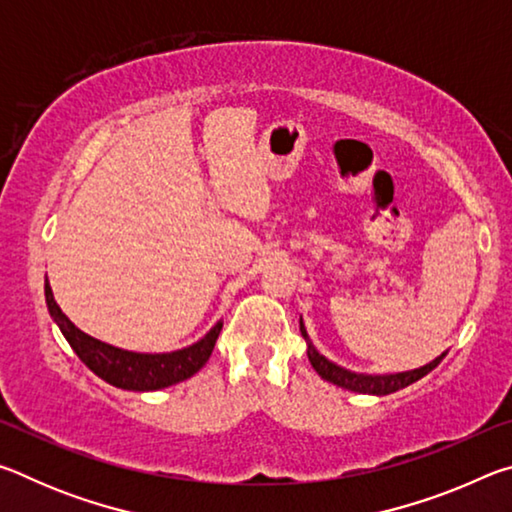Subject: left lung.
Returning <instances> with one entry per match:
<instances>
[{
    "label": "left lung",
    "mask_w": 512,
    "mask_h": 512,
    "mask_svg": "<svg viewBox=\"0 0 512 512\" xmlns=\"http://www.w3.org/2000/svg\"><path fill=\"white\" fill-rule=\"evenodd\" d=\"M300 332L307 341V357L318 375L327 381H332V384L348 388V391H354V393H368V395L395 393V391H400V388H406L409 384H413V381L422 379L424 375H429V372L445 359V354H443V357L433 359L431 363H427V366L411 370V372H400V375H377V377L375 375H357V372H350L341 366H336V363L327 361L323 354H318L314 345L309 343L307 329H305V325H302V320H300Z\"/></svg>",
    "instance_id": "left-lung-1"
}]
</instances>
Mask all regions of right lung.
<instances>
[{"instance_id":"1","label":"right lung","mask_w":512,"mask_h":512,"mask_svg":"<svg viewBox=\"0 0 512 512\" xmlns=\"http://www.w3.org/2000/svg\"><path fill=\"white\" fill-rule=\"evenodd\" d=\"M45 298L51 318L56 320L60 332L72 345V350L79 354V359L88 366L94 375L101 377L108 384L124 388V391H158L185 381L201 370L214 350V343L219 339L223 323L219 320L201 341L189 345L185 350L169 354H140L112 348L108 343L92 339L81 332L72 320H69L60 307L56 305L54 293L49 282H45Z\"/></svg>"}]
</instances>
